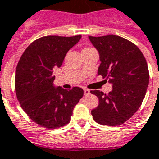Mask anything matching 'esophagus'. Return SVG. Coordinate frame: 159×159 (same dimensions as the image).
Returning <instances> with one entry per match:
<instances>
[{"instance_id": "1", "label": "esophagus", "mask_w": 159, "mask_h": 159, "mask_svg": "<svg viewBox=\"0 0 159 159\" xmlns=\"http://www.w3.org/2000/svg\"><path fill=\"white\" fill-rule=\"evenodd\" d=\"M83 92H84V95H85L90 94V91H89V89H83Z\"/></svg>"}]
</instances>
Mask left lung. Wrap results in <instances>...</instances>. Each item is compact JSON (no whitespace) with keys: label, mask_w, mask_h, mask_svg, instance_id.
I'll use <instances>...</instances> for the list:
<instances>
[{"label":"left lung","mask_w":159,"mask_h":159,"mask_svg":"<svg viewBox=\"0 0 159 159\" xmlns=\"http://www.w3.org/2000/svg\"><path fill=\"white\" fill-rule=\"evenodd\" d=\"M89 38L100 54L98 75L113 84V90L107 95L100 90L90 91L99 99V105L91 114L101 125H121L137 112L145 98L149 83L146 60L137 45L124 38Z\"/></svg>","instance_id":"8db88e82"}]
</instances>
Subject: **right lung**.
Returning <instances> with one entry per match:
<instances>
[{"label":"right lung","mask_w":159,"mask_h":159,"mask_svg":"<svg viewBox=\"0 0 159 159\" xmlns=\"http://www.w3.org/2000/svg\"><path fill=\"white\" fill-rule=\"evenodd\" d=\"M81 37L39 38L25 49L17 64L14 85L18 101L29 118L45 128L56 129L68 124L83 97L81 88L66 90L52 84L53 69L61 67L66 53Z\"/></svg>","instance_id":"obj_1"}]
</instances>
